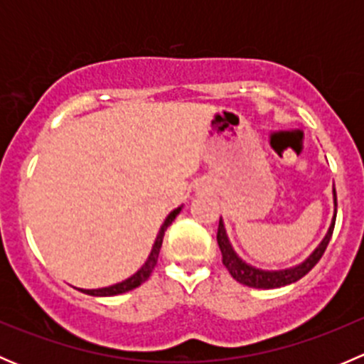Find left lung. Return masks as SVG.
Returning a JSON list of instances; mask_svg holds the SVG:
<instances>
[{
    "label": "left lung",
    "instance_id": "8db88e82",
    "mask_svg": "<svg viewBox=\"0 0 364 364\" xmlns=\"http://www.w3.org/2000/svg\"><path fill=\"white\" fill-rule=\"evenodd\" d=\"M333 197H335V216L331 220V225H329L328 234L322 240V243L315 248V252L304 260L303 264L299 266L291 267V269H284V271H262L257 269V267L250 266L245 260H241L237 257V253L234 252L232 245L229 243V237H227L225 227H223L222 218H220L218 223V232H216V241H218L220 252H222V262L223 266L227 267V271L230 273V277L234 278L240 284L248 285V287L253 289H278L284 287V285L294 284V282L301 280L304 274L310 273L314 269L315 264L321 260V257L324 255L326 248H328L329 241H331L333 236V229H335V220H336V190L333 186Z\"/></svg>",
    "mask_w": 364,
    "mask_h": 364
}]
</instances>
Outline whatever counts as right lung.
<instances>
[{
	"label": "right lung",
	"instance_id": "right-lung-1",
	"mask_svg": "<svg viewBox=\"0 0 364 364\" xmlns=\"http://www.w3.org/2000/svg\"><path fill=\"white\" fill-rule=\"evenodd\" d=\"M179 211H181V208L174 209V211H172L171 215L165 218L164 225L160 227V232H159V236H156V241H155V245H153V250H151V253H149L148 260H146L144 266H142L141 269L134 274V277H130L128 280L121 282V284L111 285V287L91 289V291L90 289H79V291L84 292V294H90V296H117V294H123V292H128V291H132V289L139 287L141 284H144V282L151 277L153 269H155L156 262H159V255H160V248H161V241H164L165 230H167V227L174 222V218L179 215Z\"/></svg>",
	"mask_w": 364,
	"mask_h": 364
}]
</instances>
